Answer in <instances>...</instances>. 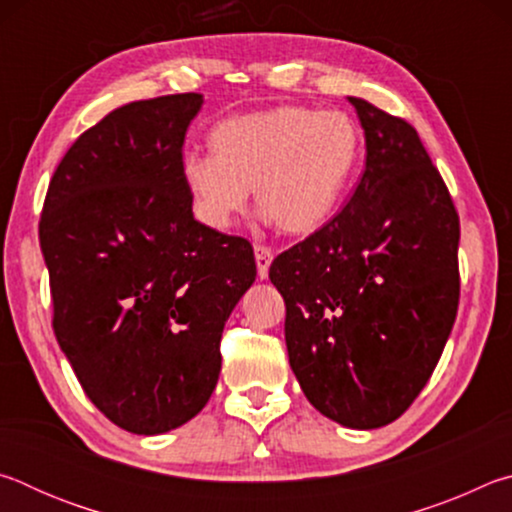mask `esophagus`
<instances>
[{
  "label": "esophagus",
  "instance_id": "1",
  "mask_svg": "<svg viewBox=\"0 0 512 512\" xmlns=\"http://www.w3.org/2000/svg\"><path fill=\"white\" fill-rule=\"evenodd\" d=\"M273 250L264 244H255V262H257V275L259 280H266L268 277V266H271Z\"/></svg>",
  "mask_w": 512,
  "mask_h": 512
}]
</instances>
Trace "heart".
<instances>
[{"instance_id": "b5f03b06", "label": "heart", "mask_w": 512, "mask_h": 512, "mask_svg": "<svg viewBox=\"0 0 512 512\" xmlns=\"http://www.w3.org/2000/svg\"><path fill=\"white\" fill-rule=\"evenodd\" d=\"M212 155H185L180 176L207 228L228 230L248 189L277 228L302 237L323 228L348 189L361 133L339 110L277 106L216 124Z\"/></svg>"}]
</instances>
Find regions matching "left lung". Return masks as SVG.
<instances>
[{"label": "left lung", "mask_w": 512, "mask_h": 512, "mask_svg": "<svg viewBox=\"0 0 512 512\" xmlns=\"http://www.w3.org/2000/svg\"><path fill=\"white\" fill-rule=\"evenodd\" d=\"M366 133L350 201L271 264L302 393L329 420L377 429L409 409L456 320L458 214L415 128L348 97Z\"/></svg>", "instance_id": "8db88e82"}]
</instances>
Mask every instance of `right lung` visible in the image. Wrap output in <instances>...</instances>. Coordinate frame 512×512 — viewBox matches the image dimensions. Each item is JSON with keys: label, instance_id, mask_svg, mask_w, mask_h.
Listing matches in <instances>:
<instances>
[{"label": "right lung", "instance_id": "add662e5", "mask_svg": "<svg viewBox=\"0 0 512 512\" xmlns=\"http://www.w3.org/2000/svg\"><path fill=\"white\" fill-rule=\"evenodd\" d=\"M196 92L126 103L76 140L40 216L54 334L92 404L155 436L210 400L221 334L255 282L248 239L198 223L180 176Z\"/></svg>", "mask_w": 512, "mask_h": 512}]
</instances>
